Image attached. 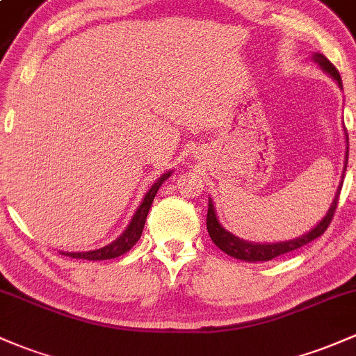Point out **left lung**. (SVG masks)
Listing matches in <instances>:
<instances>
[{
  "label": "left lung",
  "instance_id": "obj_1",
  "mask_svg": "<svg viewBox=\"0 0 356 356\" xmlns=\"http://www.w3.org/2000/svg\"><path fill=\"white\" fill-rule=\"evenodd\" d=\"M311 59L314 60L317 66L321 67L327 76H331L338 86L343 90V83H341V76H339L338 70L330 63V59H326L323 54L319 52H314L311 56ZM345 140H346V152H345V164H343V175H341V181H339L338 190H336L334 198H332L330 209H327L326 216L317 222L314 227L311 229L305 234L299 236V238H293L289 241H280V243H251V241H244L234 236L232 232H229L227 229L224 227L222 224L219 222V217H217L216 207H213V200L209 197V212H207V231L210 234V239L213 241L219 250H222L225 254L232 256L236 259H243V261L248 263H256V261H270V259L277 258V256H282L285 253H290L293 250H299V248L305 246L311 241H314L316 238H319L321 234H324V231L327 229V225L331 224L332 216H334L336 205H338V197L339 192H341L343 186V178H345V171H346V164H348V134L345 129Z\"/></svg>",
  "mask_w": 356,
  "mask_h": 356
}]
</instances>
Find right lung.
I'll return each mask as SVG.
<instances>
[{"instance_id": "obj_1", "label": "right lung", "mask_w": 356, "mask_h": 356, "mask_svg": "<svg viewBox=\"0 0 356 356\" xmlns=\"http://www.w3.org/2000/svg\"><path fill=\"white\" fill-rule=\"evenodd\" d=\"M173 170L166 171V173L161 175L158 179L154 181V185L147 190V193L144 195L143 202L139 204L136 212H134L131 222H129L125 231L118 236L117 239H113L112 243L106 244V246L98 248V250L93 251H60L64 256H71V258H78V259H91V261H100V259H112L117 258V256H122L124 253H127L129 250L140 239V234H143L144 224H146L149 209H151L152 200H154L156 193L158 190L161 188V185L166 181L168 178L171 177Z\"/></svg>"}]
</instances>
